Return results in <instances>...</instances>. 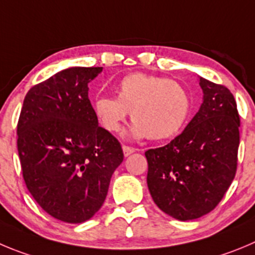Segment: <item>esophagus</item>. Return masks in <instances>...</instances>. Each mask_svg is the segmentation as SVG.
<instances>
[{
	"label": "esophagus",
	"instance_id": "esophagus-1",
	"mask_svg": "<svg viewBox=\"0 0 255 255\" xmlns=\"http://www.w3.org/2000/svg\"><path fill=\"white\" fill-rule=\"evenodd\" d=\"M135 149L133 148V147H129V146H123V153H125V156H129V154H132L133 152H134Z\"/></svg>",
	"mask_w": 255,
	"mask_h": 255
}]
</instances>
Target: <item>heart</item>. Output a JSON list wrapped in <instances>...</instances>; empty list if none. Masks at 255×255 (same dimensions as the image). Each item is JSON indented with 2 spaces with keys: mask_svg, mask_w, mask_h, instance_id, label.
Instances as JSON below:
<instances>
[{
  "mask_svg": "<svg viewBox=\"0 0 255 255\" xmlns=\"http://www.w3.org/2000/svg\"><path fill=\"white\" fill-rule=\"evenodd\" d=\"M117 98L101 97L94 102L99 123L111 133L120 132L132 112L130 134L162 141L175 137L186 125L191 99L175 80L143 73L128 74L117 87Z\"/></svg>",
  "mask_w": 255,
  "mask_h": 255,
  "instance_id": "1",
  "label": "heart"
}]
</instances>
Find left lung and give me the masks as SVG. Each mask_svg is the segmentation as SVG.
<instances>
[{
    "mask_svg": "<svg viewBox=\"0 0 255 255\" xmlns=\"http://www.w3.org/2000/svg\"><path fill=\"white\" fill-rule=\"evenodd\" d=\"M204 102L181 134L144 152L147 185L163 213L194 220L216 208L237 173L240 118L227 87L200 78Z\"/></svg>",
    "mask_w": 255,
    "mask_h": 255,
    "instance_id": "left-lung-1",
    "label": "left lung"
}]
</instances>
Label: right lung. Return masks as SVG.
<instances>
[{
	"instance_id": "right-lung-1",
	"label": "right lung",
	"mask_w": 255,
	"mask_h": 255,
	"mask_svg": "<svg viewBox=\"0 0 255 255\" xmlns=\"http://www.w3.org/2000/svg\"><path fill=\"white\" fill-rule=\"evenodd\" d=\"M102 69L74 66L34 85L18 118L26 187L42 210L70 224L102 208L125 157L118 139L98 126L88 98V84Z\"/></svg>"
}]
</instances>
